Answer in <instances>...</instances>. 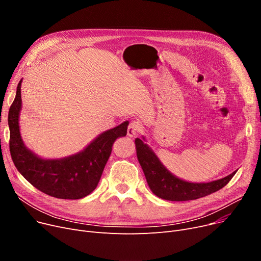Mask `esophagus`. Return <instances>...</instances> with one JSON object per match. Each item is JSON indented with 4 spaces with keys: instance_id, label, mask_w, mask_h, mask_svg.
<instances>
[{
    "instance_id": "34e87169",
    "label": "esophagus",
    "mask_w": 261,
    "mask_h": 261,
    "mask_svg": "<svg viewBox=\"0 0 261 261\" xmlns=\"http://www.w3.org/2000/svg\"><path fill=\"white\" fill-rule=\"evenodd\" d=\"M141 131H142L141 123L139 121L134 120L129 123L128 129H127V134H128V136H130V138H134V136L138 135Z\"/></svg>"
}]
</instances>
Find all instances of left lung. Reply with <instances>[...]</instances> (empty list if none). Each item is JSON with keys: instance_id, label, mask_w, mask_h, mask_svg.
<instances>
[{"instance_id": "8db88e82", "label": "left lung", "mask_w": 261, "mask_h": 261, "mask_svg": "<svg viewBox=\"0 0 261 261\" xmlns=\"http://www.w3.org/2000/svg\"><path fill=\"white\" fill-rule=\"evenodd\" d=\"M135 147L136 155L150 189L155 196L164 200L189 201L208 196L224 187L236 173L234 171L223 179L208 183L186 182L168 171L152 149L142 140L135 139Z\"/></svg>"}]
</instances>
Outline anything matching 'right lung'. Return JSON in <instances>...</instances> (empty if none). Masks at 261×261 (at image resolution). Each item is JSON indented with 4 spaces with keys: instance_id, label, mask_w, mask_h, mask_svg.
Segmentation results:
<instances>
[{
    "instance_id": "right-lung-1",
    "label": "right lung",
    "mask_w": 261,
    "mask_h": 261,
    "mask_svg": "<svg viewBox=\"0 0 261 261\" xmlns=\"http://www.w3.org/2000/svg\"><path fill=\"white\" fill-rule=\"evenodd\" d=\"M21 82L22 80L8 113L9 150L13 164L34 187L48 196L67 200L87 197L97 186L114 142L120 136H126L129 122L123 121L119 126L99 134L82 151L74 155L59 160L41 159L25 147L20 134Z\"/></svg>"
}]
</instances>
